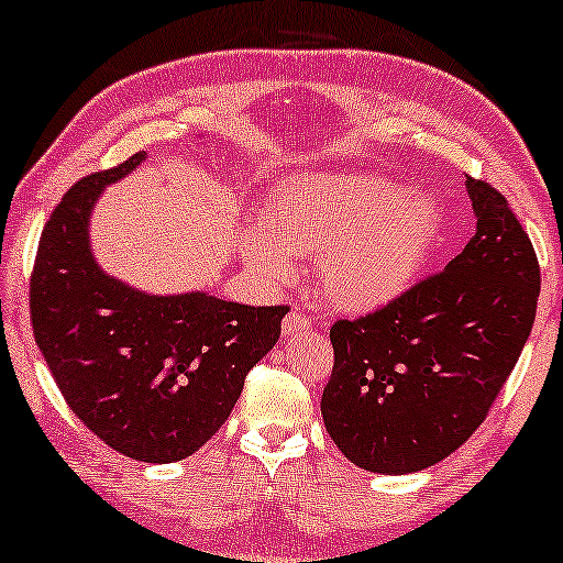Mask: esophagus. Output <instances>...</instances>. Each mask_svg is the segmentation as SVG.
<instances>
[{
  "instance_id": "34e87169",
  "label": "esophagus",
  "mask_w": 563,
  "mask_h": 563,
  "mask_svg": "<svg viewBox=\"0 0 563 563\" xmlns=\"http://www.w3.org/2000/svg\"><path fill=\"white\" fill-rule=\"evenodd\" d=\"M310 328H312V322H310V318H305L302 312H289L282 322L284 338H297L302 333H310Z\"/></svg>"
}]
</instances>
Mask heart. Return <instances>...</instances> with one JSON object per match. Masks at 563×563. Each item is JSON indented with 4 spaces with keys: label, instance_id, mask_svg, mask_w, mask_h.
<instances>
[{
    "label": "heart",
    "instance_id": "obj_1",
    "mask_svg": "<svg viewBox=\"0 0 563 563\" xmlns=\"http://www.w3.org/2000/svg\"><path fill=\"white\" fill-rule=\"evenodd\" d=\"M441 205L379 176H325L272 191L261 228L243 235L249 266L274 282L295 276L297 256H320L330 302L374 310L405 295L441 233Z\"/></svg>",
    "mask_w": 563,
    "mask_h": 563
}]
</instances>
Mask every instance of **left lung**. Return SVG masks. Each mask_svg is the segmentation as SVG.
<instances>
[{"label":"left lung","mask_w":563,"mask_h":563,"mask_svg":"<svg viewBox=\"0 0 563 563\" xmlns=\"http://www.w3.org/2000/svg\"><path fill=\"white\" fill-rule=\"evenodd\" d=\"M476 233L395 302L330 328L322 420L343 456L374 474H412L468 441L518 364L541 272L507 199L468 176Z\"/></svg>","instance_id":"1"}]
</instances>
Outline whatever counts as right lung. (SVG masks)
<instances>
[{
  "instance_id": "right-lung-1",
  "label": "right lung",
  "mask_w": 563,
  "mask_h": 563,
  "mask_svg": "<svg viewBox=\"0 0 563 563\" xmlns=\"http://www.w3.org/2000/svg\"><path fill=\"white\" fill-rule=\"evenodd\" d=\"M145 158L135 153L66 191L37 245L30 318L76 418L130 459L172 464L230 418L245 374L279 341L287 307L210 291L151 295L97 264L89 241L97 199Z\"/></svg>"
}]
</instances>
